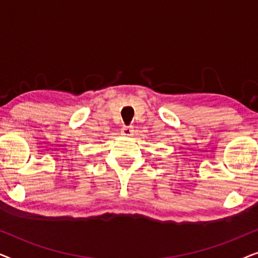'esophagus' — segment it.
I'll list each match as a JSON object with an SVG mask.
<instances>
[{
	"label": "esophagus",
	"instance_id": "obj_1",
	"mask_svg": "<svg viewBox=\"0 0 258 258\" xmlns=\"http://www.w3.org/2000/svg\"><path fill=\"white\" fill-rule=\"evenodd\" d=\"M121 133H122V135H124V136H126V137L133 136L134 128H133L132 125H124V126H123V128L121 129Z\"/></svg>",
	"mask_w": 258,
	"mask_h": 258
}]
</instances>
